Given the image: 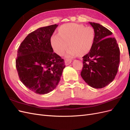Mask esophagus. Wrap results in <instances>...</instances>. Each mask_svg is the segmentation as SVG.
<instances>
[{
  "label": "esophagus",
  "instance_id": "esophagus-1",
  "mask_svg": "<svg viewBox=\"0 0 130 130\" xmlns=\"http://www.w3.org/2000/svg\"><path fill=\"white\" fill-rule=\"evenodd\" d=\"M64 62H65V64L67 66V65H69L70 63H71L72 60H70V59H66Z\"/></svg>",
  "mask_w": 130,
  "mask_h": 130
}]
</instances>
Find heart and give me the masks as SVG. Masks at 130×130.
I'll list each match as a JSON object with an SVG mask.
<instances>
[{
    "label": "heart",
    "mask_w": 130,
    "mask_h": 130,
    "mask_svg": "<svg viewBox=\"0 0 130 130\" xmlns=\"http://www.w3.org/2000/svg\"><path fill=\"white\" fill-rule=\"evenodd\" d=\"M94 41V32L90 27L76 23H68L58 29V34H54L50 43L54 52L59 55L64 54L67 47L66 56L83 55L91 49Z\"/></svg>",
    "instance_id": "b5f03b06"
}]
</instances>
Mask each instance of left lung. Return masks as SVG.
Returning a JSON list of instances; mask_svg holds the SVG:
<instances>
[{"mask_svg":"<svg viewBox=\"0 0 130 130\" xmlns=\"http://www.w3.org/2000/svg\"><path fill=\"white\" fill-rule=\"evenodd\" d=\"M94 31L93 45L83 57L81 76L90 87L102 88L115 79L120 62V50L112 32L100 24L89 22Z\"/></svg>","mask_w":130,"mask_h":130,"instance_id":"8db88e82","label":"left lung"}]
</instances>
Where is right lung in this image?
I'll return each mask as SVG.
<instances>
[{"mask_svg":"<svg viewBox=\"0 0 130 130\" xmlns=\"http://www.w3.org/2000/svg\"><path fill=\"white\" fill-rule=\"evenodd\" d=\"M58 25L40 27L19 46L15 67L21 81L35 93L45 94L57 86L65 68L63 59L54 53L50 38Z\"/></svg>","mask_w":130,"mask_h":130,"instance_id":"right-lung-1","label":"right lung"}]
</instances>
